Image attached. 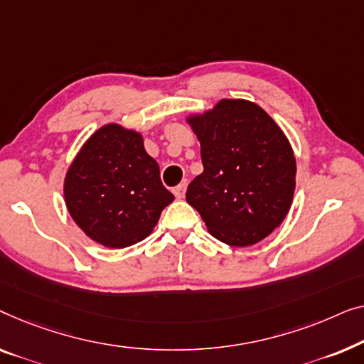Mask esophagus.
Segmentation results:
<instances>
[{
  "label": "esophagus",
  "instance_id": "obj_1",
  "mask_svg": "<svg viewBox=\"0 0 364 364\" xmlns=\"http://www.w3.org/2000/svg\"><path fill=\"white\" fill-rule=\"evenodd\" d=\"M173 193H175L176 199H183L184 198V193H186V183H181L178 184V186L173 189Z\"/></svg>",
  "mask_w": 364,
  "mask_h": 364
}]
</instances>
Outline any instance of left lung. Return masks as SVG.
<instances>
[{
	"mask_svg": "<svg viewBox=\"0 0 364 364\" xmlns=\"http://www.w3.org/2000/svg\"><path fill=\"white\" fill-rule=\"evenodd\" d=\"M201 143L204 171L186 201L224 244L247 247L279 228L295 191L296 163L289 140L267 112L242 99H223L188 117Z\"/></svg>",
	"mask_w": 364,
	"mask_h": 364,
	"instance_id": "left-lung-1",
	"label": "left lung"
}]
</instances>
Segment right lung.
I'll return each mask as SVG.
<instances>
[{
	"label": "right lung",
	"mask_w": 364,
	"mask_h": 364,
	"mask_svg": "<svg viewBox=\"0 0 364 364\" xmlns=\"http://www.w3.org/2000/svg\"><path fill=\"white\" fill-rule=\"evenodd\" d=\"M64 198L82 231L110 249L150 235L175 199L163 186L143 136L119 124L104 125L84 143L65 175Z\"/></svg>",
	"instance_id": "add662e5"
}]
</instances>
